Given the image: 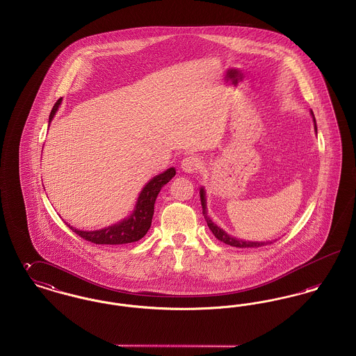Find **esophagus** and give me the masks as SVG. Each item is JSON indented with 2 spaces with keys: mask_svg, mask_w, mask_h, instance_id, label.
I'll return each instance as SVG.
<instances>
[{
  "mask_svg": "<svg viewBox=\"0 0 356 356\" xmlns=\"http://www.w3.org/2000/svg\"><path fill=\"white\" fill-rule=\"evenodd\" d=\"M202 167H203V161L197 156H188L181 161V170L186 172V173L196 172V170H200Z\"/></svg>",
  "mask_w": 356,
  "mask_h": 356,
  "instance_id": "34e87169",
  "label": "esophagus"
}]
</instances>
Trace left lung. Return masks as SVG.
<instances>
[{"mask_svg":"<svg viewBox=\"0 0 356 356\" xmlns=\"http://www.w3.org/2000/svg\"><path fill=\"white\" fill-rule=\"evenodd\" d=\"M311 115L314 116L312 112H311ZM314 121H315V118H314ZM315 129H316V122H315ZM200 200H202V207H203L204 218L207 220L209 229L212 231V234L215 235L218 240H220V241L228 244V245L237 247V248H259V247H263V245L268 244V241L267 243L266 241H244V240H240V238H236V237L229 236L227 232H224L221 229L220 227L213 224L212 220L207 216V200H205V191H204V188L200 189ZM270 243H272V241H270Z\"/></svg>","mask_w":356,"mask_h":356,"instance_id":"1","label":"left lung"}]
</instances>
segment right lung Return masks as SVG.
<instances>
[{"mask_svg":"<svg viewBox=\"0 0 356 356\" xmlns=\"http://www.w3.org/2000/svg\"><path fill=\"white\" fill-rule=\"evenodd\" d=\"M61 100L63 99H58L54 104V106L51 108L49 122L53 119V116L56 115V112L61 104ZM175 175H176L175 168H170V170L154 176L152 180L143 188V191L137 199L134 213L118 224H113L108 228H102L99 231H80L70 225L68 227L74 234H77L79 236L83 237L84 240L90 241L93 244L119 245V244H128V243L138 241L140 238L145 236V234L151 228L154 202H156V197H157L160 189L167 183H170V179Z\"/></svg>","mask_w":356,"mask_h":356,"instance_id":"1","label":"right lung"}]
</instances>
